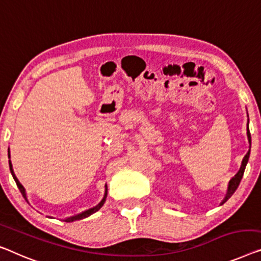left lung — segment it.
<instances>
[{"mask_svg":"<svg viewBox=\"0 0 261 261\" xmlns=\"http://www.w3.org/2000/svg\"><path fill=\"white\" fill-rule=\"evenodd\" d=\"M247 138H248V143H250V150H248V152H247L246 154H245V157H244L243 162H242V166H240L239 171H238V172H237L236 176L233 177L232 179L230 180V182H228V188H227L226 196H225L224 200L221 201V204H224L225 201H227L228 199H230L232 194L236 192L237 189H238V186H239V184H240V180H242V178H243V176H244L245 168H246V165H247L248 158H250V152H251V134H250V130H248V124H247Z\"/></svg>","mask_w":261,"mask_h":261,"instance_id":"8db88e82","label":"left lung"}]
</instances>
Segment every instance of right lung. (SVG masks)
<instances>
[{
	"mask_svg": "<svg viewBox=\"0 0 261 261\" xmlns=\"http://www.w3.org/2000/svg\"><path fill=\"white\" fill-rule=\"evenodd\" d=\"M9 158H10V153H9ZM9 168H10V172H11V174H13V178H14V180L16 181V185H17L18 190H19V191H21L22 196L24 197V199L27 200V194H25V190H24V188H23V185L21 184V182L18 181L17 177L15 176V173H14V170H13V165H11V162H10V161H9ZM107 196H108V189H107V185H106V193H104V197H103V199L100 200V203H99L98 205H96L95 207H92V208H89V210H87V211H84V212L80 213V215H76V216H72V217L65 218L64 221H67V223H71V221H75V220H81V219H84V218H87V217H89V216H91L92 213H95V212L98 211V210H99L100 207H102V206L104 205V203H106V199H107ZM49 218H51V217H49Z\"/></svg>",
	"mask_w": 261,
	"mask_h": 261,
	"instance_id": "right-lung-1",
	"label": "right lung"
}]
</instances>
